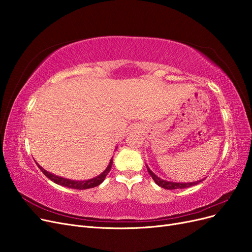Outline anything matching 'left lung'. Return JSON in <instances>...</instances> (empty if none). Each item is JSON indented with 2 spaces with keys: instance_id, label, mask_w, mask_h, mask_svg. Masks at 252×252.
I'll list each match as a JSON object with an SVG mask.
<instances>
[{
  "instance_id": "8db88e82",
  "label": "left lung",
  "mask_w": 252,
  "mask_h": 252,
  "mask_svg": "<svg viewBox=\"0 0 252 252\" xmlns=\"http://www.w3.org/2000/svg\"><path fill=\"white\" fill-rule=\"evenodd\" d=\"M147 167V170H148V173L150 174V177L154 179V181L157 183V184L162 187L164 189H169V190H173V189H184V188H188L190 186H194L196 184H199V183H201L203 180H200V181H195V182H189V183H185V182H171V181H166V180H163L161 178H158V175H156L154 172H152L149 167Z\"/></svg>"
}]
</instances>
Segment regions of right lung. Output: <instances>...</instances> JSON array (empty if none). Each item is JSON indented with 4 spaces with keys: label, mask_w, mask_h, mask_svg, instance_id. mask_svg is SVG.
<instances>
[{
    "label": "right lung",
    "mask_w": 252,
    "mask_h": 252,
    "mask_svg": "<svg viewBox=\"0 0 252 252\" xmlns=\"http://www.w3.org/2000/svg\"><path fill=\"white\" fill-rule=\"evenodd\" d=\"M112 158L110 159V162L108 164V166L106 167V169L100 173L96 177L93 178V179H88V180H71V179H66V178H62L59 177V175L53 174L51 172H48L47 170H45L42 166H40L39 164L36 163L37 167L41 169V171L46 175V177L51 180L52 182H55L56 184L64 186V187H68V188H72V189H79V190H83V189H88V188H94L96 187L101 184V183L105 180L106 175H107L111 169L112 166Z\"/></svg>",
    "instance_id": "obj_1"
}]
</instances>
